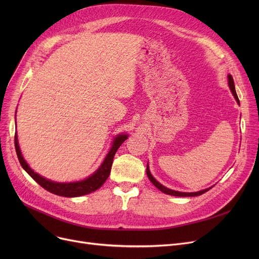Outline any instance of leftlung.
Instances as JSON below:
<instances>
[{
	"label": "left lung",
	"mask_w": 259,
	"mask_h": 259,
	"mask_svg": "<svg viewBox=\"0 0 259 259\" xmlns=\"http://www.w3.org/2000/svg\"><path fill=\"white\" fill-rule=\"evenodd\" d=\"M228 78H229V87H230L231 91H232V93H233V95H234V98H235L236 102L239 104V100H238V97H237L236 91H235V86H234V80H233V77H232V75L229 74V75H228ZM147 175H148L149 180L151 181V183H152V184H153L157 189H159L161 192H164V193L169 194V195H173V196H181V197H185V196H198V195H201V194H203V193H206L207 191H209V190L211 189V188H209V189H205V190H201V191H198V192H192V193L179 192V191H174V190H170V189H168V188L164 187L162 185H160L157 181H155L153 176L151 175L150 171H149V168H148V167H147Z\"/></svg>",
	"instance_id": "left-lung-1"
}]
</instances>
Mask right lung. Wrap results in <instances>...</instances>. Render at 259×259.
<instances>
[{
  "instance_id": "right-lung-1",
  "label": "right lung",
  "mask_w": 259,
  "mask_h": 259,
  "mask_svg": "<svg viewBox=\"0 0 259 259\" xmlns=\"http://www.w3.org/2000/svg\"><path fill=\"white\" fill-rule=\"evenodd\" d=\"M127 139H128V137L126 134H122V135L119 134L118 137H116V139L114 140V143L112 145L111 150L109 151V153L107 154L104 162L102 164V166L98 169V171L93 173L91 176H89L88 179L81 181V182H76V183H54V182H51L49 180L42 178V176L35 173L33 170H31V168L27 165V162L25 161V159L22 156L19 143H18L17 133L15 134V147H16L17 155H18L21 166L40 187H43L45 190H47V191L56 194V195H59V196L75 197V196H81V195L91 193L103 186V184L108 179L109 174H110L113 157L117 151V149Z\"/></svg>"
}]
</instances>
